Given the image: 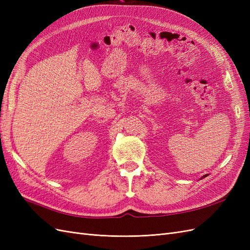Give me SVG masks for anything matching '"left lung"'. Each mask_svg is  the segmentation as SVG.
<instances>
[{
	"label": "left lung",
	"mask_w": 250,
	"mask_h": 250,
	"mask_svg": "<svg viewBox=\"0 0 250 250\" xmlns=\"http://www.w3.org/2000/svg\"><path fill=\"white\" fill-rule=\"evenodd\" d=\"M207 176H208V174H207V175H204V176H203L202 178H204V177H207Z\"/></svg>",
	"instance_id": "left-lung-1"
}]
</instances>
